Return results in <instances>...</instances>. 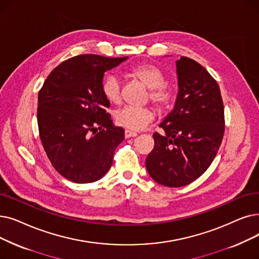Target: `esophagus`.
Listing matches in <instances>:
<instances>
[{"instance_id": "esophagus-1", "label": "esophagus", "mask_w": 259, "mask_h": 259, "mask_svg": "<svg viewBox=\"0 0 259 259\" xmlns=\"http://www.w3.org/2000/svg\"><path fill=\"white\" fill-rule=\"evenodd\" d=\"M137 136H138V133H137V132L131 131V130H128V129H126V130H125V138H126V139L134 138V137H137Z\"/></svg>"}]
</instances>
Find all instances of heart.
<instances>
[{
  "label": "heart",
  "mask_w": 259,
  "mask_h": 259,
  "mask_svg": "<svg viewBox=\"0 0 259 259\" xmlns=\"http://www.w3.org/2000/svg\"><path fill=\"white\" fill-rule=\"evenodd\" d=\"M130 74L142 83L149 88L148 99L160 112H167L171 109L175 99V88L166 82L165 72L159 65L144 63L133 66ZM102 93L110 104L119 105L121 103V81L114 74H108L102 82ZM155 116L151 107L136 108L127 106L115 112L114 117L117 125L128 130H141L150 123Z\"/></svg>",
  "instance_id": "obj_1"
}]
</instances>
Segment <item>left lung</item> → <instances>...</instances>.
Returning a JSON list of instances; mask_svg holds the SVG:
<instances>
[{"mask_svg":"<svg viewBox=\"0 0 259 259\" xmlns=\"http://www.w3.org/2000/svg\"><path fill=\"white\" fill-rule=\"evenodd\" d=\"M179 93L174 111L153 133L154 147L146 157L150 177L161 185L181 187L203 175L220 148L224 107L217 81L188 57L177 61Z\"/></svg>","mask_w":259,"mask_h":259,"instance_id":"8db88e82","label":"left lung"}]
</instances>
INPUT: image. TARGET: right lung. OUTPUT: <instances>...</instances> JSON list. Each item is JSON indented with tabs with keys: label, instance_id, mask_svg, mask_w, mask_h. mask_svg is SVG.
<instances>
[{
	"label": "right lung",
	"instance_id": "right-lung-1",
	"mask_svg": "<svg viewBox=\"0 0 259 259\" xmlns=\"http://www.w3.org/2000/svg\"><path fill=\"white\" fill-rule=\"evenodd\" d=\"M125 58L78 55L51 72L38 95V128L53 167L75 183L103 178L125 130L114 127L102 93L104 74Z\"/></svg>",
	"mask_w": 259,
	"mask_h": 259
}]
</instances>
